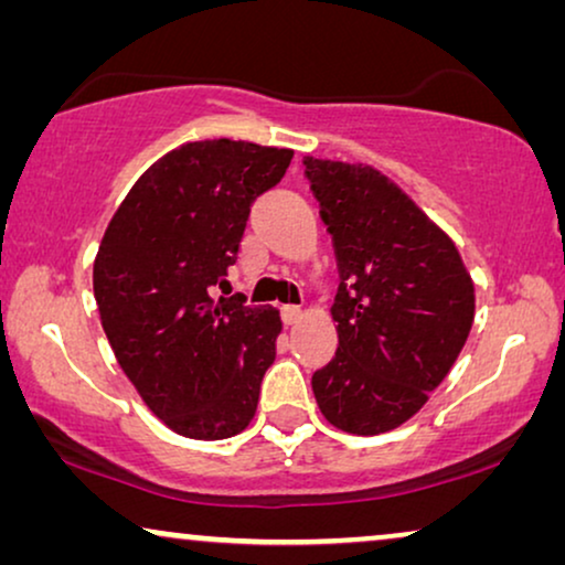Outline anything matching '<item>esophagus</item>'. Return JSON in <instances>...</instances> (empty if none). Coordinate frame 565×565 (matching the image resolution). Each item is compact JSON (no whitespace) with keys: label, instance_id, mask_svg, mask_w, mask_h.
<instances>
[{"label":"esophagus","instance_id":"obj_1","mask_svg":"<svg viewBox=\"0 0 565 565\" xmlns=\"http://www.w3.org/2000/svg\"><path fill=\"white\" fill-rule=\"evenodd\" d=\"M282 321L288 323V327H296V323L303 319V311H300L298 306H282Z\"/></svg>","mask_w":565,"mask_h":565}]
</instances>
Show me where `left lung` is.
Masks as SVG:
<instances>
[{
  "label": "left lung",
  "mask_w": 565,
  "mask_h": 565,
  "mask_svg": "<svg viewBox=\"0 0 565 565\" xmlns=\"http://www.w3.org/2000/svg\"><path fill=\"white\" fill-rule=\"evenodd\" d=\"M303 164L342 277L337 358L311 377L316 404L347 435H383L419 414L466 347L473 277L452 238L381 169Z\"/></svg>",
  "instance_id": "1"
}]
</instances>
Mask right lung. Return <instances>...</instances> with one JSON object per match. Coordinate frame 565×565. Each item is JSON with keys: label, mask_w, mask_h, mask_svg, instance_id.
Here are the masks:
<instances>
[{"label": "right lung", "mask_w": 565, "mask_h": 565, "mask_svg": "<svg viewBox=\"0 0 565 565\" xmlns=\"http://www.w3.org/2000/svg\"><path fill=\"white\" fill-rule=\"evenodd\" d=\"M290 149L190 141L138 177L99 242L92 285L115 360L177 435L249 427L282 331L273 306L213 298L238 257L254 198L282 180Z\"/></svg>", "instance_id": "obj_1"}]
</instances>
